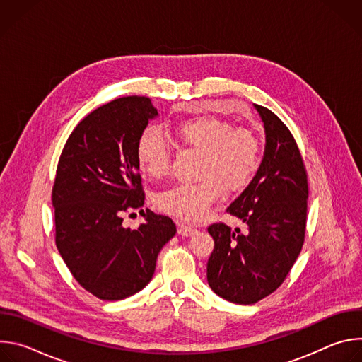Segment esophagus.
I'll list each match as a JSON object with an SVG mask.
<instances>
[{
    "label": "esophagus",
    "instance_id": "esophagus-1",
    "mask_svg": "<svg viewBox=\"0 0 362 362\" xmlns=\"http://www.w3.org/2000/svg\"><path fill=\"white\" fill-rule=\"evenodd\" d=\"M197 232L196 228L193 226H189V225H185V223H179L177 225V233L183 238H189V236H193L194 233Z\"/></svg>",
    "mask_w": 362,
    "mask_h": 362
}]
</instances>
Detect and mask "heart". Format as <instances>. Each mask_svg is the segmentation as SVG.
Instances as JSON below:
<instances>
[{
  "label": "heart",
  "mask_w": 362,
  "mask_h": 362,
  "mask_svg": "<svg viewBox=\"0 0 362 362\" xmlns=\"http://www.w3.org/2000/svg\"><path fill=\"white\" fill-rule=\"evenodd\" d=\"M177 139L202 153L197 183H179L160 190L154 204L165 214L187 222L203 219L212 206L228 192L243 189L261 159V146L255 133L233 127L215 116H199L180 122ZM137 162L146 175L160 177L169 172L172 148L160 129L150 126L139 136Z\"/></svg>",
  "instance_id": "1"
}]
</instances>
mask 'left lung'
<instances>
[{
  "label": "left lung",
  "mask_w": 362,
  "mask_h": 362,
  "mask_svg": "<svg viewBox=\"0 0 362 362\" xmlns=\"http://www.w3.org/2000/svg\"><path fill=\"white\" fill-rule=\"evenodd\" d=\"M264 123L265 151L256 175L229 204L228 214L246 230L214 223L208 284L221 298L250 305L272 293L302 249L308 182L296 141L281 119L253 105Z\"/></svg>",
  "instance_id": "obj_1"
}]
</instances>
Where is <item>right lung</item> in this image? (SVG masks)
<instances>
[{
  "label": "right lung",
  "instance_id": "right-lung-1",
  "mask_svg": "<svg viewBox=\"0 0 362 362\" xmlns=\"http://www.w3.org/2000/svg\"><path fill=\"white\" fill-rule=\"evenodd\" d=\"M158 116L148 97L116 98L76 126L59 160L56 245L76 281L103 300L141 291L176 233L170 218L148 209L141 211L145 223L137 230L124 228L121 218L144 204L136 146Z\"/></svg>",
  "mask_w": 362,
  "mask_h": 362
}]
</instances>
